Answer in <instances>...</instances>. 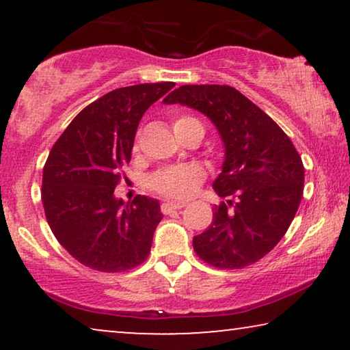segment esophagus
<instances>
[{"label": "esophagus", "mask_w": 350, "mask_h": 350, "mask_svg": "<svg viewBox=\"0 0 350 350\" xmlns=\"http://www.w3.org/2000/svg\"><path fill=\"white\" fill-rule=\"evenodd\" d=\"M185 205H186V202H169V200H167V202L161 204V210H162V213L169 215L170 212H174V210L183 208Z\"/></svg>", "instance_id": "1"}]
</instances>
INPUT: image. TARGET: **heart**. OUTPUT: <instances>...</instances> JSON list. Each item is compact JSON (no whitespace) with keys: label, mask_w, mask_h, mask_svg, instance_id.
<instances>
[{"label":"heart","mask_w":350,"mask_h":350,"mask_svg":"<svg viewBox=\"0 0 350 350\" xmlns=\"http://www.w3.org/2000/svg\"><path fill=\"white\" fill-rule=\"evenodd\" d=\"M191 129H200L202 124L189 114H180L174 121V131L176 135ZM133 151H138V140L133 143ZM204 178L202 170L196 165H170L162 167L150 176V186L152 191L170 199H186L198 189Z\"/></svg>","instance_id":"1"}]
</instances>
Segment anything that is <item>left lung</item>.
Here are the masks:
<instances>
[{
  "label": "left lung",
  "mask_w": 350,
  "mask_h": 350,
  "mask_svg": "<svg viewBox=\"0 0 350 350\" xmlns=\"http://www.w3.org/2000/svg\"><path fill=\"white\" fill-rule=\"evenodd\" d=\"M164 103L198 109L217 126L226 151L213 188L223 202L194 236L196 255L218 269H242L274 248L298 212L304 165L288 135L231 85L188 84Z\"/></svg>",
  "instance_id": "obj_1"
}]
</instances>
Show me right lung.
Wrapping results in <instances>:
<instances>
[{"mask_svg": "<svg viewBox=\"0 0 350 350\" xmlns=\"http://www.w3.org/2000/svg\"><path fill=\"white\" fill-rule=\"evenodd\" d=\"M174 83L127 85L88 105L52 146L42 169L41 200L60 245L100 272L140 266L162 219L159 202L114 198L122 167L131 162L138 122Z\"/></svg>", "mask_w": 350, "mask_h": 350, "instance_id": "1", "label": "right lung"}]
</instances>
